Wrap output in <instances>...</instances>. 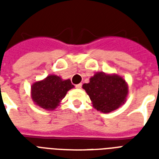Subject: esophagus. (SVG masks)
<instances>
[{
    "label": "esophagus",
    "instance_id": "esophagus-1",
    "mask_svg": "<svg viewBox=\"0 0 159 159\" xmlns=\"http://www.w3.org/2000/svg\"><path fill=\"white\" fill-rule=\"evenodd\" d=\"M82 83H79V84L76 85V88H78V89H80V88H82Z\"/></svg>",
    "mask_w": 159,
    "mask_h": 159
}]
</instances>
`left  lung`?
I'll list each match as a JSON object with an SVG mask.
<instances>
[{"label": "left lung", "instance_id": "1", "mask_svg": "<svg viewBox=\"0 0 159 159\" xmlns=\"http://www.w3.org/2000/svg\"><path fill=\"white\" fill-rule=\"evenodd\" d=\"M93 107L103 113H110L121 106L128 95V84L117 74L97 72L88 83L82 85Z\"/></svg>", "mask_w": 159, "mask_h": 159}]
</instances>
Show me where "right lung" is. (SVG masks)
<instances>
[{
	"instance_id": "obj_1",
	"label": "right lung",
	"mask_w": 159,
	"mask_h": 159,
	"mask_svg": "<svg viewBox=\"0 0 159 159\" xmlns=\"http://www.w3.org/2000/svg\"><path fill=\"white\" fill-rule=\"evenodd\" d=\"M73 87L70 79L62 80L57 75H49L31 86V98L41 108L53 111Z\"/></svg>"
}]
</instances>
